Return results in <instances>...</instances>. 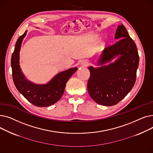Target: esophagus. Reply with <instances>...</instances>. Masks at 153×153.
Wrapping results in <instances>:
<instances>
[{
  "label": "esophagus",
  "mask_w": 153,
  "mask_h": 153,
  "mask_svg": "<svg viewBox=\"0 0 153 153\" xmlns=\"http://www.w3.org/2000/svg\"><path fill=\"white\" fill-rule=\"evenodd\" d=\"M81 65L82 66H84V67H86L88 65H89V61H88L87 60H82L81 62Z\"/></svg>",
  "instance_id": "1"
}]
</instances>
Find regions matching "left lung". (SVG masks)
Segmentation results:
<instances>
[{"label":"left lung","instance_id":"obj_1","mask_svg":"<svg viewBox=\"0 0 153 153\" xmlns=\"http://www.w3.org/2000/svg\"><path fill=\"white\" fill-rule=\"evenodd\" d=\"M115 38L120 39L100 55L97 62L101 66L88 68L91 73L88 92L96 103L105 106L116 105L132 89L140 60L136 44L124 25L118 26ZM117 56L115 62H109Z\"/></svg>","mask_w":153,"mask_h":153}]
</instances>
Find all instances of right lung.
Instances as JSON below:
<instances>
[{
  "label": "right lung",
  "instance_id": "right-lung-1",
  "mask_svg": "<svg viewBox=\"0 0 153 153\" xmlns=\"http://www.w3.org/2000/svg\"><path fill=\"white\" fill-rule=\"evenodd\" d=\"M27 32L25 31L17 39L12 55L13 81L19 92L33 105L39 107H48L53 105L61 98L66 82L77 68H71L59 72L46 84H36L29 81L22 73L19 64L21 45Z\"/></svg>",
  "mask_w": 153,
  "mask_h": 153
}]
</instances>
